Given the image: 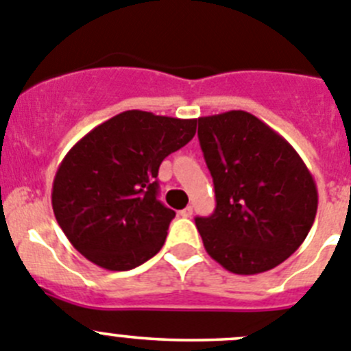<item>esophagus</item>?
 <instances>
[{"label":"esophagus","mask_w":351,"mask_h":351,"mask_svg":"<svg viewBox=\"0 0 351 351\" xmlns=\"http://www.w3.org/2000/svg\"><path fill=\"white\" fill-rule=\"evenodd\" d=\"M180 215H182V217H185V219L192 217V206H187L185 210H182V211H180Z\"/></svg>","instance_id":"esophagus-1"}]
</instances>
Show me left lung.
Masks as SVG:
<instances>
[{
    "mask_svg": "<svg viewBox=\"0 0 351 351\" xmlns=\"http://www.w3.org/2000/svg\"><path fill=\"white\" fill-rule=\"evenodd\" d=\"M197 136L217 208L197 217L208 255L234 274H258L298 250L315 222L318 191L292 145L243 110L199 117Z\"/></svg>",
    "mask_w": 351,
    "mask_h": 351,
    "instance_id": "1",
    "label": "left lung"
}]
</instances>
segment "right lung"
<instances>
[{
	"label": "right lung",
	"mask_w": 351,
	"mask_h": 351,
	"mask_svg": "<svg viewBox=\"0 0 351 351\" xmlns=\"http://www.w3.org/2000/svg\"><path fill=\"white\" fill-rule=\"evenodd\" d=\"M195 124L197 119L128 110L71 147L53 178L52 208L85 258L128 271L162 248L175 211L157 199V173L194 138Z\"/></svg>",
	"instance_id": "right-lung-1"
}]
</instances>
